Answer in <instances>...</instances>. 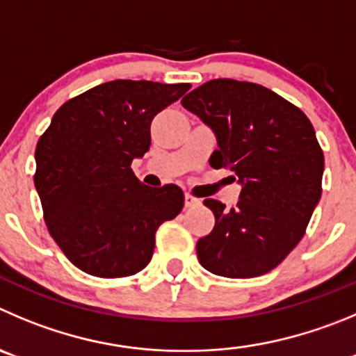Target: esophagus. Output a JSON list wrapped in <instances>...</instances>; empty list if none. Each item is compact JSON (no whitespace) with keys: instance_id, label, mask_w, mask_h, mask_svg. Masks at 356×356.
Segmentation results:
<instances>
[{"instance_id":"34e87169","label":"esophagus","mask_w":356,"mask_h":356,"mask_svg":"<svg viewBox=\"0 0 356 356\" xmlns=\"http://www.w3.org/2000/svg\"><path fill=\"white\" fill-rule=\"evenodd\" d=\"M184 205L186 207H197V205H200V200L195 197H191L189 193L184 195Z\"/></svg>"}]
</instances>
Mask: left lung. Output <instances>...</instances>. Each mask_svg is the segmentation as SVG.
<instances>
[{
	"instance_id": "left-lung-1",
	"label": "left lung",
	"mask_w": 356,
	"mask_h": 356,
	"mask_svg": "<svg viewBox=\"0 0 356 356\" xmlns=\"http://www.w3.org/2000/svg\"><path fill=\"white\" fill-rule=\"evenodd\" d=\"M214 131L212 168L230 167L242 186L234 209L204 202L212 232L197 242L202 267L223 277H257L300 242L321 197L325 158L307 115L253 82L209 81L182 98Z\"/></svg>"
}]
</instances>
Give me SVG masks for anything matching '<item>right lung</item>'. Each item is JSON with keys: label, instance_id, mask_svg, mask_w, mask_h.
Wrapping results in <instances>:
<instances>
[{"label": "right lung", "instance_id": "1", "mask_svg": "<svg viewBox=\"0 0 356 356\" xmlns=\"http://www.w3.org/2000/svg\"><path fill=\"white\" fill-rule=\"evenodd\" d=\"M189 84L112 81L59 107L35 151V188L52 238L81 270L126 277L151 261L156 230L184 205L175 184L144 186L129 168L156 114Z\"/></svg>", "mask_w": 356, "mask_h": 356}]
</instances>
